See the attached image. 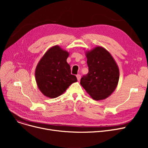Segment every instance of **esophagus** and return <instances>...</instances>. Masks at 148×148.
<instances>
[{
  "label": "esophagus",
  "instance_id": "34e87169",
  "mask_svg": "<svg viewBox=\"0 0 148 148\" xmlns=\"http://www.w3.org/2000/svg\"><path fill=\"white\" fill-rule=\"evenodd\" d=\"M76 77H77V80H78V81H79V80H80V78H81V75H80V74H77V75H76Z\"/></svg>",
  "mask_w": 148,
  "mask_h": 148
}]
</instances>
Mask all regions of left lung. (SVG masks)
Segmentation results:
<instances>
[{
  "mask_svg": "<svg viewBox=\"0 0 148 148\" xmlns=\"http://www.w3.org/2000/svg\"><path fill=\"white\" fill-rule=\"evenodd\" d=\"M89 73L80 84L96 101L108 98L114 91L119 79L118 65L112 54L103 47L97 46L85 52Z\"/></svg>",
  "mask_w": 148,
  "mask_h": 148,
  "instance_id": "obj_1",
  "label": "left lung"
}]
</instances>
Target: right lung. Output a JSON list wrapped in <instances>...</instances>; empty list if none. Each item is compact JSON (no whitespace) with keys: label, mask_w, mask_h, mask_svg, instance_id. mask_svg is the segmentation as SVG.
<instances>
[{"label":"right lung","mask_w":148,"mask_h":148,"mask_svg":"<svg viewBox=\"0 0 148 148\" xmlns=\"http://www.w3.org/2000/svg\"><path fill=\"white\" fill-rule=\"evenodd\" d=\"M69 52L56 45L47 51L36 65L35 80L38 89L48 98H55L63 94L69 86L77 82L71 74L66 59Z\"/></svg>","instance_id":"1"}]
</instances>
